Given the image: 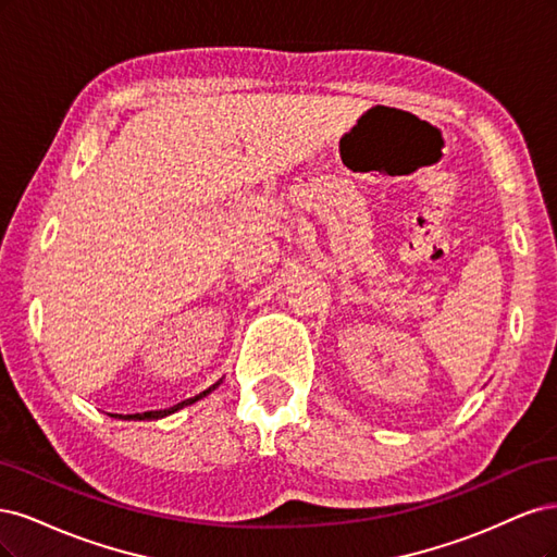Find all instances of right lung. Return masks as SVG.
Instances as JSON below:
<instances>
[{
    "instance_id": "right-lung-1",
    "label": "right lung",
    "mask_w": 557,
    "mask_h": 557,
    "mask_svg": "<svg viewBox=\"0 0 557 557\" xmlns=\"http://www.w3.org/2000/svg\"><path fill=\"white\" fill-rule=\"evenodd\" d=\"M222 384V380L220 382H214L210 388H206L203 393H199V396H194V398H187V400H183V403H177V405H173V407H169V409H154V411H143V414H115V419H122V421H154V419H164V417H169V414H173V411H177V409H183V407H187V405H194L196 400H201V398H206L208 393H212L214 388H218ZM113 417V414H111Z\"/></svg>"
}]
</instances>
